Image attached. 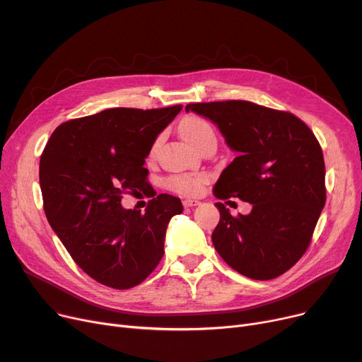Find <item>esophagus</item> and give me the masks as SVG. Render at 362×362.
I'll return each instance as SVG.
<instances>
[{
  "instance_id": "obj_1",
  "label": "esophagus",
  "mask_w": 362,
  "mask_h": 362,
  "mask_svg": "<svg viewBox=\"0 0 362 362\" xmlns=\"http://www.w3.org/2000/svg\"><path fill=\"white\" fill-rule=\"evenodd\" d=\"M199 205V201L198 199H194V198H186L183 199V206L185 208H191V206H197Z\"/></svg>"
}]
</instances>
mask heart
<instances>
[{"label":"heart","mask_w":362,"mask_h":362,"mask_svg":"<svg viewBox=\"0 0 362 362\" xmlns=\"http://www.w3.org/2000/svg\"><path fill=\"white\" fill-rule=\"evenodd\" d=\"M182 136L195 148L204 144L208 139H216V133L211 123L197 114H187L179 124ZM206 180V176L202 173L192 175H173L165 179V186L171 191H176L185 195H195L201 191Z\"/></svg>","instance_id":"1"}]
</instances>
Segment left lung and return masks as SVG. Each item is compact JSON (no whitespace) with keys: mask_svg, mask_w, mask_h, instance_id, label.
I'll return each instance as SVG.
<instances>
[{"mask_svg":"<svg viewBox=\"0 0 362 362\" xmlns=\"http://www.w3.org/2000/svg\"><path fill=\"white\" fill-rule=\"evenodd\" d=\"M189 110L216 123L238 152L220 175L214 197L252 204L248 216L236 217L216 204V251L254 280L286 273L308 250L326 204L325 157L313 130L289 111L242 100L187 104Z\"/></svg>","mask_w":362,"mask_h":362,"instance_id":"1","label":"left lung"}]
</instances>
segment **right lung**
I'll use <instances>...</instances> for the list:
<instances>
[{"label":"right lung","mask_w":362,"mask_h":362,"mask_svg":"<svg viewBox=\"0 0 362 362\" xmlns=\"http://www.w3.org/2000/svg\"><path fill=\"white\" fill-rule=\"evenodd\" d=\"M180 110L119 107L73 119L54 130L42 151L47 220L73 261L104 286L130 289L154 272L167 224L183 211L168 194L148 201L144 213L120 204L151 186L145 158Z\"/></svg>","instance_id":"right-lung-1"}]
</instances>
